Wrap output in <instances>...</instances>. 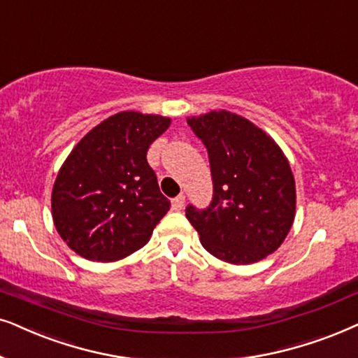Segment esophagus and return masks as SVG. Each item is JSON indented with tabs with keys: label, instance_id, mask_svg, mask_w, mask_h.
Wrapping results in <instances>:
<instances>
[{
	"label": "esophagus",
	"instance_id": "esophagus-1",
	"mask_svg": "<svg viewBox=\"0 0 358 358\" xmlns=\"http://www.w3.org/2000/svg\"><path fill=\"white\" fill-rule=\"evenodd\" d=\"M184 203H185V196H184V194H179L178 197L173 199V208H174V210H182Z\"/></svg>",
	"mask_w": 358,
	"mask_h": 358
}]
</instances>
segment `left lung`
I'll return each instance as SVG.
<instances>
[{
	"label": "left lung",
	"mask_w": 358,
	"mask_h": 358,
	"mask_svg": "<svg viewBox=\"0 0 358 358\" xmlns=\"http://www.w3.org/2000/svg\"><path fill=\"white\" fill-rule=\"evenodd\" d=\"M208 152L213 197L185 217L208 253L250 264L276 252L296 213V184L285 152L262 128L227 110L187 118Z\"/></svg>",
	"instance_id": "1"
}]
</instances>
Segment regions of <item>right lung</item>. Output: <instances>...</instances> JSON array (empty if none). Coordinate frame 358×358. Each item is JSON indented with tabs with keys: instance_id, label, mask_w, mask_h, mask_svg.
<instances>
[{
	"instance_id": "add662e5",
	"label": "right lung",
	"mask_w": 358,
	"mask_h": 358,
	"mask_svg": "<svg viewBox=\"0 0 358 358\" xmlns=\"http://www.w3.org/2000/svg\"><path fill=\"white\" fill-rule=\"evenodd\" d=\"M171 118L120 111L90 129L55 178L52 219L60 238L90 262H117L150 241L171 202L148 164Z\"/></svg>"
}]
</instances>
